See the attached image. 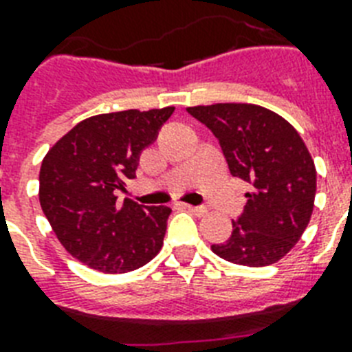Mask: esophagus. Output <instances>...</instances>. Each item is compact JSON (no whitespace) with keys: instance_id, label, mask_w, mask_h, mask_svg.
I'll return each instance as SVG.
<instances>
[{"instance_id":"esophagus-1","label":"esophagus","mask_w":352,"mask_h":352,"mask_svg":"<svg viewBox=\"0 0 352 352\" xmlns=\"http://www.w3.org/2000/svg\"><path fill=\"white\" fill-rule=\"evenodd\" d=\"M182 208L188 210L190 214L193 215H204L206 214V208L204 206H192V204H182Z\"/></svg>"}]
</instances>
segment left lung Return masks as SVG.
<instances>
[{"label": "left lung", "mask_w": 352, "mask_h": 352, "mask_svg": "<svg viewBox=\"0 0 352 352\" xmlns=\"http://www.w3.org/2000/svg\"><path fill=\"white\" fill-rule=\"evenodd\" d=\"M219 140L228 170L252 184L243 214L232 221L214 254L245 267L279 261L311 221L316 168L289 122L254 104H214L186 109Z\"/></svg>", "instance_id": "left-lung-1"}]
</instances>
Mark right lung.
<instances>
[{
    "instance_id": "add662e5",
    "label": "right lung",
    "mask_w": 352,
    "mask_h": 352,
    "mask_svg": "<svg viewBox=\"0 0 352 352\" xmlns=\"http://www.w3.org/2000/svg\"><path fill=\"white\" fill-rule=\"evenodd\" d=\"M175 107L85 118L58 140L40 170V204L65 250L106 274L131 272L159 254L168 206H144L115 190L135 179L140 153Z\"/></svg>"
}]
</instances>
